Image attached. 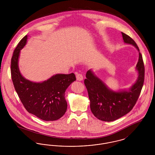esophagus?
<instances>
[{
  "instance_id": "1",
  "label": "esophagus",
  "mask_w": 155,
  "mask_h": 155,
  "mask_svg": "<svg viewBox=\"0 0 155 155\" xmlns=\"http://www.w3.org/2000/svg\"><path fill=\"white\" fill-rule=\"evenodd\" d=\"M76 78H77V81H82V80H83V76H82V74L77 73V74H76Z\"/></svg>"
}]
</instances>
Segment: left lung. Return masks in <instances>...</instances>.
<instances>
[{"label": "left lung", "instance_id": "left-lung-1", "mask_svg": "<svg viewBox=\"0 0 155 155\" xmlns=\"http://www.w3.org/2000/svg\"><path fill=\"white\" fill-rule=\"evenodd\" d=\"M121 34L124 42L133 45L139 52L135 67L138 73L136 81L128 88L114 91L98 78L92 69L87 72V78L84 80L91 111L96 118L104 121H114L131 110L140 95L144 82L145 67L140 49L131 37L123 32Z\"/></svg>", "mask_w": 155, "mask_h": 155}]
</instances>
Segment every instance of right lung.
<instances>
[{"instance_id":"1","label":"right lung","mask_w":155,"mask_h":155,"mask_svg":"<svg viewBox=\"0 0 155 155\" xmlns=\"http://www.w3.org/2000/svg\"><path fill=\"white\" fill-rule=\"evenodd\" d=\"M28 35L17 46L11 61L12 78L15 89L24 106L30 113L44 121H54L66 113L67 103L65 92L76 80L74 73L57 74L47 80L36 82L22 76L18 61L21 50L27 43Z\"/></svg>"}]
</instances>
